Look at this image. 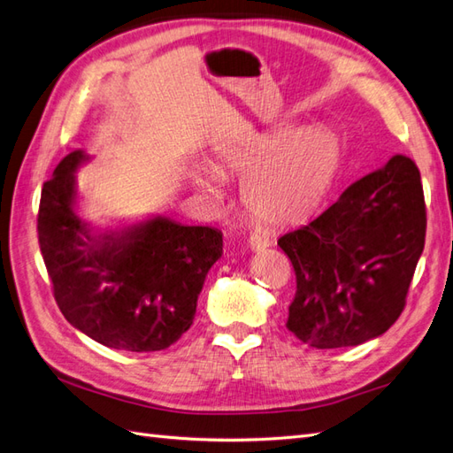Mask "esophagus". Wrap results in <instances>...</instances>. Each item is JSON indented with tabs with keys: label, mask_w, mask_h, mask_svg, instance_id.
<instances>
[{
	"label": "esophagus",
	"mask_w": 453,
	"mask_h": 453,
	"mask_svg": "<svg viewBox=\"0 0 453 453\" xmlns=\"http://www.w3.org/2000/svg\"><path fill=\"white\" fill-rule=\"evenodd\" d=\"M273 242L269 240V236H265L263 233H251L248 238V246L251 251H261L265 248H269Z\"/></svg>",
	"instance_id": "esophagus-1"
}]
</instances>
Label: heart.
<instances>
[{"mask_svg": "<svg viewBox=\"0 0 453 453\" xmlns=\"http://www.w3.org/2000/svg\"><path fill=\"white\" fill-rule=\"evenodd\" d=\"M342 142L326 127L282 125L225 153L223 173L244 180L248 211L273 225H290L311 217L333 188L342 167ZM194 182L213 203L225 200L215 176L196 171Z\"/></svg>", "mask_w": 453, "mask_h": 453, "instance_id": "b5f03b06", "label": "heart"}]
</instances>
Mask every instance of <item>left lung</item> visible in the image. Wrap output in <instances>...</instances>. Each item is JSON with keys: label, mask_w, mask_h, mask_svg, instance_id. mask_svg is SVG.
<instances>
[{"label": "left lung", "mask_w": 453, "mask_h": 453, "mask_svg": "<svg viewBox=\"0 0 453 453\" xmlns=\"http://www.w3.org/2000/svg\"><path fill=\"white\" fill-rule=\"evenodd\" d=\"M425 233L421 174L398 153L279 240L297 284L286 326L319 349L384 334L403 311Z\"/></svg>", "instance_id": "1"}]
</instances>
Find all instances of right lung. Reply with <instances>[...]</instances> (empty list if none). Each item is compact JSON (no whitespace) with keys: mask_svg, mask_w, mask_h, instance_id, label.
Returning a JSON list of instances; mask_svg holds the SVG:
<instances>
[{"mask_svg":"<svg viewBox=\"0 0 453 453\" xmlns=\"http://www.w3.org/2000/svg\"><path fill=\"white\" fill-rule=\"evenodd\" d=\"M92 157L74 150L43 184L38 242L65 319L119 351H159L194 323L223 234L153 215L96 228L76 211V171Z\"/></svg>","mask_w":453,"mask_h":453,"instance_id":"right-lung-1","label":"right lung"}]
</instances>
